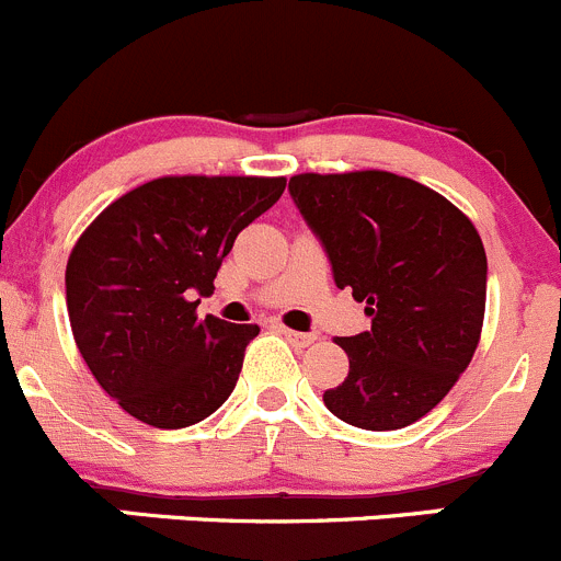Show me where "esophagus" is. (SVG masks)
<instances>
[{"label":"esophagus","mask_w":561,"mask_h":561,"mask_svg":"<svg viewBox=\"0 0 561 561\" xmlns=\"http://www.w3.org/2000/svg\"><path fill=\"white\" fill-rule=\"evenodd\" d=\"M282 334H285V340L296 347H307L318 340L314 334H304V331H293V329H282Z\"/></svg>","instance_id":"esophagus-1"}]
</instances>
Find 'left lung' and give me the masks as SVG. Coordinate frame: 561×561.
<instances>
[{
    "label": "left lung",
    "mask_w": 561,
    "mask_h": 561,
    "mask_svg": "<svg viewBox=\"0 0 561 561\" xmlns=\"http://www.w3.org/2000/svg\"><path fill=\"white\" fill-rule=\"evenodd\" d=\"M293 203L340 290L367 301L369 331L340 336L347 378L325 389L336 419L400 431L438 405L469 367L485 318L480 232L449 199L391 172L290 178Z\"/></svg>",
    "instance_id": "obj_1"
}]
</instances>
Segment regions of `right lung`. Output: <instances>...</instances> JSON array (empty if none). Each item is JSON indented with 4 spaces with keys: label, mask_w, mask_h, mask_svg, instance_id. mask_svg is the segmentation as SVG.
I'll return each instance as SVG.
<instances>
[{
    "label": "right lung",
    "mask_w": 561,
    "mask_h": 561,
    "mask_svg": "<svg viewBox=\"0 0 561 561\" xmlns=\"http://www.w3.org/2000/svg\"><path fill=\"white\" fill-rule=\"evenodd\" d=\"M285 178H159L114 199L65 271L73 340L123 411L161 431L203 422L238 383L252 323L197 318L238 232Z\"/></svg>",
    "instance_id": "1"
}]
</instances>
